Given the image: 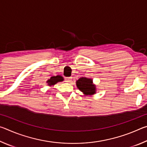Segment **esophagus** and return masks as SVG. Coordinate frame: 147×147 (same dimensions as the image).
Returning a JSON list of instances; mask_svg holds the SVG:
<instances>
[{"label": "esophagus", "instance_id": "obj_1", "mask_svg": "<svg viewBox=\"0 0 147 147\" xmlns=\"http://www.w3.org/2000/svg\"><path fill=\"white\" fill-rule=\"evenodd\" d=\"M65 82H71L72 78H71V77H67V78H65Z\"/></svg>", "mask_w": 147, "mask_h": 147}]
</instances>
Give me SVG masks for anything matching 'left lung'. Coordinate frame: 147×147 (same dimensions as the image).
Segmentation results:
<instances>
[{
	"instance_id": "left-lung-1",
	"label": "left lung",
	"mask_w": 147,
	"mask_h": 147,
	"mask_svg": "<svg viewBox=\"0 0 147 147\" xmlns=\"http://www.w3.org/2000/svg\"><path fill=\"white\" fill-rule=\"evenodd\" d=\"M76 86L80 90L86 95H92L95 93V86L93 85V80L90 78L82 77L77 80Z\"/></svg>"
}]
</instances>
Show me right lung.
Returning a JSON list of instances; mask_svg holds the SVG:
<instances>
[{"label": "right lung", "instance_id": "add662e5", "mask_svg": "<svg viewBox=\"0 0 147 147\" xmlns=\"http://www.w3.org/2000/svg\"><path fill=\"white\" fill-rule=\"evenodd\" d=\"M63 80V77L59 75H58L56 76L51 77V78L47 81V83H48L49 86H52V85H54V84L59 82H61Z\"/></svg>", "mask_w": 147, "mask_h": 147}]
</instances>
